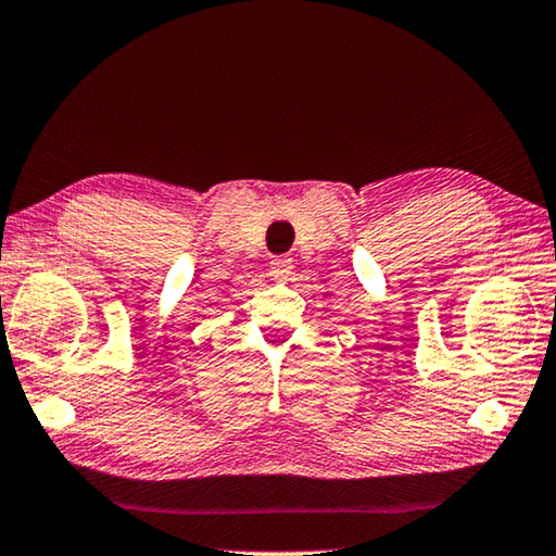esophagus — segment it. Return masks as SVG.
Instances as JSON below:
<instances>
[{"label": "esophagus", "instance_id": "34e87169", "mask_svg": "<svg viewBox=\"0 0 556 556\" xmlns=\"http://www.w3.org/2000/svg\"><path fill=\"white\" fill-rule=\"evenodd\" d=\"M293 273V261L288 255H276L270 261V276L276 280H286Z\"/></svg>", "mask_w": 556, "mask_h": 556}]
</instances>
